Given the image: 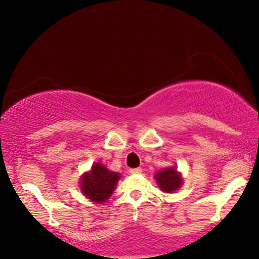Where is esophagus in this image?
Segmentation results:
<instances>
[{
    "instance_id": "obj_1",
    "label": "esophagus",
    "mask_w": 259,
    "mask_h": 259,
    "mask_svg": "<svg viewBox=\"0 0 259 259\" xmlns=\"http://www.w3.org/2000/svg\"><path fill=\"white\" fill-rule=\"evenodd\" d=\"M130 173H132V174L142 173V168H133V169H130Z\"/></svg>"
}]
</instances>
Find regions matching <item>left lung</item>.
Returning a JSON list of instances; mask_svg holds the SVG:
<instances>
[{
	"mask_svg": "<svg viewBox=\"0 0 259 259\" xmlns=\"http://www.w3.org/2000/svg\"><path fill=\"white\" fill-rule=\"evenodd\" d=\"M156 184L162 192L164 193H174L181 187L184 184V178L182 174L177 169V167L164 168L160 171H157L154 175Z\"/></svg>",
	"mask_w": 259,
	"mask_h": 259,
	"instance_id": "1",
	"label": "left lung"
}]
</instances>
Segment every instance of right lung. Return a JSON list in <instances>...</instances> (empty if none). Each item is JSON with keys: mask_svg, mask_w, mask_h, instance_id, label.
Returning <instances> with one entry per match:
<instances>
[{"mask_svg": "<svg viewBox=\"0 0 259 259\" xmlns=\"http://www.w3.org/2000/svg\"><path fill=\"white\" fill-rule=\"evenodd\" d=\"M120 174L110 170L104 164L95 162L91 169L81 175L79 187L86 199L103 204L112 195Z\"/></svg>", "mask_w": 259, "mask_h": 259, "instance_id": "obj_1", "label": "right lung"}]
</instances>
